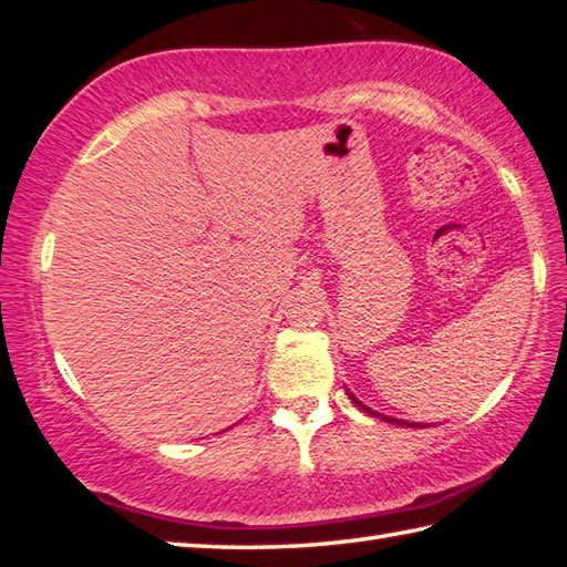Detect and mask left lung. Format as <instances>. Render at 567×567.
I'll return each instance as SVG.
<instances>
[{"label":"left lung","mask_w":567,"mask_h":567,"mask_svg":"<svg viewBox=\"0 0 567 567\" xmlns=\"http://www.w3.org/2000/svg\"><path fill=\"white\" fill-rule=\"evenodd\" d=\"M348 396H351L353 404H358L360 409H363V412H368V414H372V416H382V414H378V412H372V409L365 406L363 402H358L351 392H348ZM382 419H384V421H394V424H402V426H416V424H409V421H400V419H392V416H382Z\"/></svg>","instance_id":"left-lung-1"}]
</instances>
